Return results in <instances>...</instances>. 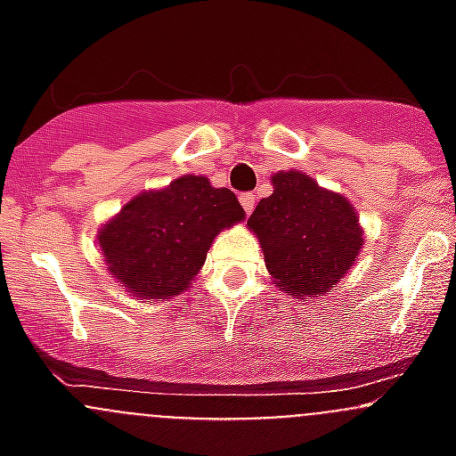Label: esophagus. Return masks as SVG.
<instances>
[{
  "label": "esophagus",
  "instance_id": "1",
  "mask_svg": "<svg viewBox=\"0 0 456 456\" xmlns=\"http://www.w3.org/2000/svg\"><path fill=\"white\" fill-rule=\"evenodd\" d=\"M240 203H241V208H244V212H247V215H251L253 208H256V196H253L251 191L240 193Z\"/></svg>",
  "mask_w": 456,
  "mask_h": 456
}]
</instances>
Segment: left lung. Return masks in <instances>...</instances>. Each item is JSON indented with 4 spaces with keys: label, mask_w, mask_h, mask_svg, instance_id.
Masks as SVG:
<instances>
[{
    "label": "left lung",
    "mask_w": 456,
    "mask_h": 456,
    "mask_svg": "<svg viewBox=\"0 0 456 456\" xmlns=\"http://www.w3.org/2000/svg\"><path fill=\"white\" fill-rule=\"evenodd\" d=\"M248 228L263 244L273 283L294 297L336 288L363 241L349 200L299 171L273 175V193L257 203Z\"/></svg>",
    "instance_id": "8db88e82"
}]
</instances>
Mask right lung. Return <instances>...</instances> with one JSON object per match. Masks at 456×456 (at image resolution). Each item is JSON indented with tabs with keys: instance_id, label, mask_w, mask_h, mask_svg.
Listing matches in <instances>:
<instances>
[{
	"instance_id": "1",
	"label": "right lung",
	"mask_w": 456,
	"mask_h": 456,
	"mask_svg": "<svg viewBox=\"0 0 456 456\" xmlns=\"http://www.w3.org/2000/svg\"><path fill=\"white\" fill-rule=\"evenodd\" d=\"M241 219L244 209L231 189L184 175L132 199L100 231V248L123 288L164 299L189 288L216 232Z\"/></svg>"
}]
</instances>
